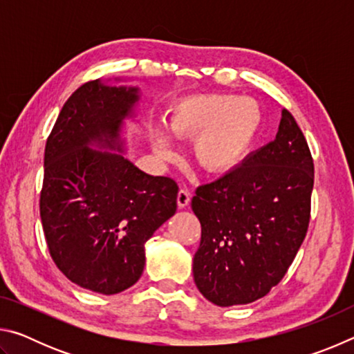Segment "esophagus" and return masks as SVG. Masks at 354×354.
I'll return each mask as SVG.
<instances>
[{"mask_svg":"<svg viewBox=\"0 0 354 354\" xmlns=\"http://www.w3.org/2000/svg\"><path fill=\"white\" fill-rule=\"evenodd\" d=\"M176 203L179 209H184L190 203V192L187 189H179Z\"/></svg>","mask_w":354,"mask_h":354,"instance_id":"34e87169","label":"esophagus"}]
</instances>
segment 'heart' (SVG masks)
<instances>
[{"instance_id": "b5f03b06", "label": "heart", "mask_w": 354, "mask_h": 354, "mask_svg": "<svg viewBox=\"0 0 354 354\" xmlns=\"http://www.w3.org/2000/svg\"><path fill=\"white\" fill-rule=\"evenodd\" d=\"M261 123V107L253 98L205 93L173 104L167 128L178 139H195L196 162L211 175H221L234 170L247 158ZM151 139L160 159L173 158L175 148L164 129L154 128Z\"/></svg>"}]
</instances>
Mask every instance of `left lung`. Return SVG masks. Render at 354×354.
Segmentation results:
<instances>
[{
	"mask_svg": "<svg viewBox=\"0 0 354 354\" xmlns=\"http://www.w3.org/2000/svg\"><path fill=\"white\" fill-rule=\"evenodd\" d=\"M314 187L308 142L289 111L274 140L217 181L200 185L192 211L201 223L194 279L221 308L266 297L306 236Z\"/></svg>",
	"mask_w": 354,
	"mask_h": 354,
	"instance_id": "8db88e82",
	"label": "left lung"
}]
</instances>
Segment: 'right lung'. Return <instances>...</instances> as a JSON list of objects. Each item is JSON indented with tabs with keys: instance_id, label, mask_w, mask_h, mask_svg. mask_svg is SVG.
<instances>
[{
	"instance_id": "right-lung-1",
	"label": "right lung",
	"mask_w": 354,
	"mask_h": 354,
	"mask_svg": "<svg viewBox=\"0 0 354 354\" xmlns=\"http://www.w3.org/2000/svg\"><path fill=\"white\" fill-rule=\"evenodd\" d=\"M139 100V87L86 82L64 104L45 147L40 217L48 250L71 283L103 295L139 281L145 242L176 212V183L123 154V123Z\"/></svg>"
}]
</instances>
